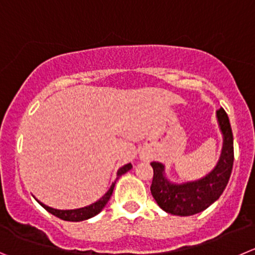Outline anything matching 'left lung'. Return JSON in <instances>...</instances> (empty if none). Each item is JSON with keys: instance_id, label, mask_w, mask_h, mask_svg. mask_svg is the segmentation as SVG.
<instances>
[{"instance_id": "obj_1", "label": "left lung", "mask_w": 255, "mask_h": 255, "mask_svg": "<svg viewBox=\"0 0 255 255\" xmlns=\"http://www.w3.org/2000/svg\"><path fill=\"white\" fill-rule=\"evenodd\" d=\"M217 115L224 135V146L219 164L209 175L194 183L174 185L162 175L164 166L159 162H151L154 175L150 190L157 205L166 213L179 217L198 214L218 200L224 191L233 170L234 145L232 128L224 109H219Z\"/></svg>"}]
</instances>
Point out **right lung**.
Listing matches in <instances>:
<instances>
[{
	"label": "right lung",
	"instance_id": "1",
	"mask_svg": "<svg viewBox=\"0 0 255 255\" xmlns=\"http://www.w3.org/2000/svg\"><path fill=\"white\" fill-rule=\"evenodd\" d=\"M131 168H132L131 164H126V165H124L123 168L119 169L118 176H120V175H123V174H125L126 171H129ZM114 186H115V183H114L113 185H111V188L109 189L108 193H106L105 195H104L103 198L100 199V200H98V202L94 203V204L89 205V207L80 208V209L59 210V209H53V208L47 207V205L42 204V203L38 202V200H37V202L40 203V204L42 205V207L45 208V209L47 210L48 213L53 214V215H55V217L60 218V219L67 220V222H81V220H86V219H89V218L95 217L96 214H99V213H100L101 210L104 209V207H105L106 203L109 202V199H110L111 194H113Z\"/></svg>",
	"mask_w": 255,
	"mask_h": 255
}]
</instances>
